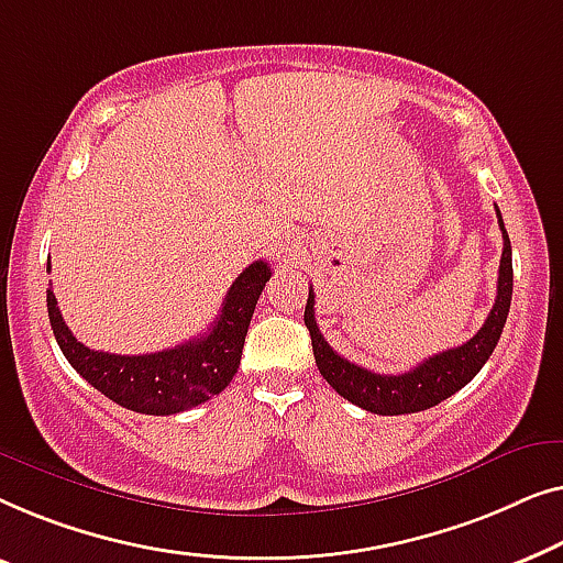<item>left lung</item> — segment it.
Returning <instances> with one entry per match:
<instances>
[{"label":"left lung","instance_id":"1","mask_svg":"<svg viewBox=\"0 0 563 563\" xmlns=\"http://www.w3.org/2000/svg\"><path fill=\"white\" fill-rule=\"evenodd\" d=\"M497 224H500L503 232V257L500 275H497V298L487 321L482 323V329L470 339V342L454 346V350L433 354V357L423 360L418 367L400 372V375H377V372L364 369L360 364L344 360L342 354L331 350L319 327H316L313 290H308L303 321L308 334H311L316 367H319L323 379H327L342 398L364 410H369V413L379 416L418 413V410L439 406L441 400H446L456 390H462V387L485 367L489 354L495 352L510 311L512 250L510 236L505 232L500 209H497Z\"/></svg>","mask_w":563,"mask_h":563}]
</instances>
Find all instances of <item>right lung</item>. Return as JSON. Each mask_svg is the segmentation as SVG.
<instances>
[{
  "instance_id": "add662e5",
  "label": "right lung",
  "mask_w": 563,
  "mask_h": 563,
  "mask_svg": "<svg viewBox=\"0 0 563 563\" xmlns=\"http://www.w3.org/2000/svg\"><path fill=\"white\" fill-rule=\"evenodd\" d=\"M267 280H271V265L263 260L244 267L221 303L219 319L203 336L155 354L130 357V354L89 350L70 334L51 288H47V316L63 357L86 383L134 413L173 416L201 406L232 383L240 367L252 313Z\"/></svg>"
}]
</instances>
